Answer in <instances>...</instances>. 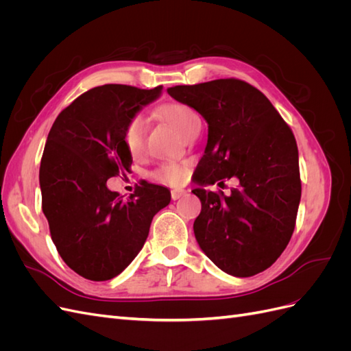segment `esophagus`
Masks as SVG:
<instances>
[{"label":"esophagus","instance_id":"34e87169","mask_svg":"<svg viewBox=\"0 0 351 351\" xmlns=\"http://www.w3.org/2000/svg\"><path fill=\"white\" fill-rule=\"evenodd\" d=\"M183 195H186V190H183V189H173L171 190V199L173 200L180 199Z\"/></svg>","mask_w":351,"mask_h":351}]
</instances>
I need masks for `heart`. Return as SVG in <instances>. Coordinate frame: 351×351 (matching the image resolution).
Here are the masks:
<instances>
[{
    "instance_id": "1",
    "label": "heart",
    "mask_w": 351,
    "mask_h": 351,
    "mask_svg": "<svg viewBox=\"0 0 351 351\" xmlns=\"http://www.w3.org/2000/svg\"><path fill=\"white\" fill-rule=\"evenodd\" d=\"M158 114L162 119L171 124L178 134H182L184 139L187 136L200 129V117L197 112L187 107L184 104H167L158 110ZM147 132V120L142 114H136L127 121L123 130V145L125 151L133 158L141 156L145 151V139ZM187 176V168L180 164L167 162L161 164L152 171V178L159 183L168 184H180L184 182Z\"/></svg>"
}]
</instances>
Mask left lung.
<instances>
[{
    "label": "left lung",
    "instance_id": "left-lung-1",
    "mask_svg": "<svg viewBox=\"0 0 351 351\" xmlns=\"http://www.w3.org/2000/svg\"><path fill=\"white\" fill-rule=\"evenodd\" d=\"M167 92L208 123L205 155L192 192L202 210L193 230L219 269L252 277L280 258L295 226L302 196L299 151L291 129L265 95L239 79H218ZM236 178L226 197L204 187Z\"/></svg>",
    "mask_w": 351,
    "mask_h": 351
}]
</instances>
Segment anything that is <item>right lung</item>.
Returning a JSON list of instances; mask_svg holds the SVG:
<instances>
[{
    "label": "right lung",
    "instance_id": "right-lung-1",
    "mask_svg": "<svg viewBox=\"0 0 351 351\" xmlns=\"http://www.w3.org/2000/svg\"><path fill=\"white\" fill-rule=\"evenodd\" d=\"M161 90L104 84L82 93L51 127L39 169L42 210L60 256L83 278L121 274L142 250L156 212L171 200L167 187L151 183L129 200L107 187L133 162L121 139L124 125Z\"/></svg>",
    "mask_w": 351,
    "mask_h": 351
}]
</instances>
